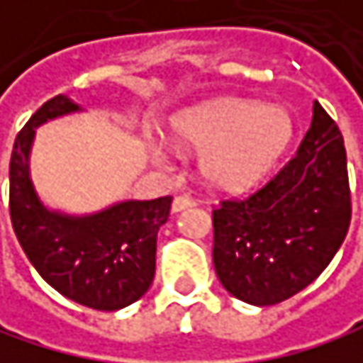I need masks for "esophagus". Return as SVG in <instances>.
Returning a JSON list of instances; mask_svg holds the SVG:
<instances>
[{"mask_svg":"<svg viewBox=\"0 0 363 363\" xmlns=\"http://www.w3.org/2000/svg\"><path fill=\"white\" fill-rule=\"evenodd\" d=\"M194 204H196V202H194L189 196L180 194V196H176L174 202H172V213H180V211H185V208H191Z\"/></svg>","mask_w":363,"mask_h":363,"instance_id":"obj_1","label":"esophagus"}]
</instances>
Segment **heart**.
<instances>
[{
    "mask_svg": "<svg viewBox=\"0 0 363 363\" xmlns=\"http://www.w3.org/2000/svg\"><path fill=\"white\" fill-rule=\"evenodd\" d=\"M294 135V123L285 108L249 99H217L191 106L172 121V138L198 150L200 172L206 183L242 194L257 187L277 167ZM152 157L163 161L161 148Z\"/></svg>",
    "mask_w": 363,
    "mask_h": 363,
    "instance_id": "1",
    "label": "heart"
}]
</instances>
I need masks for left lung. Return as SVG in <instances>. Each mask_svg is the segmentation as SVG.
Here are the masks:
<instances>
[{
	"instance_id": "8db88e82",
	"label": "left lung",
	"mask_w": 363,
	"mask_h": 363,
	"mask_svg": "<svg viewBox=\"0 0 363 363\" xmlns=\"http://www.w3.org/2000/svg\"><path fill=\"white\" fill-rule=\"evenodd\" d=\"M351 223L347 152L338 125L313 104L294 159L245 200L213 211V262L221 285L253 306L279 304L311 285Z\"/></svg>"
}]
</instances>
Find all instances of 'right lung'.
Instances as JSON below:
<instances>
[{"label": "right lung", "instance_id": "obj_1", "mask_svg": "<svg viewBox=\"0 0 363 363\" xmlns=\"http://www.w3.org/2000/svg\"><path fill=\"white\" fill-rule=\"evenodd\" d=\"M82 112L67 95L48 99L25 123L10 157V219L38 274L61 296L95 311H118L140 300L155 279L157 232L172 198L123 200L91 215L48 208L33 185L29 157L35 129Z\"/></svg>", "mask_w": 363, "mask_h": 363}]
</instances>
